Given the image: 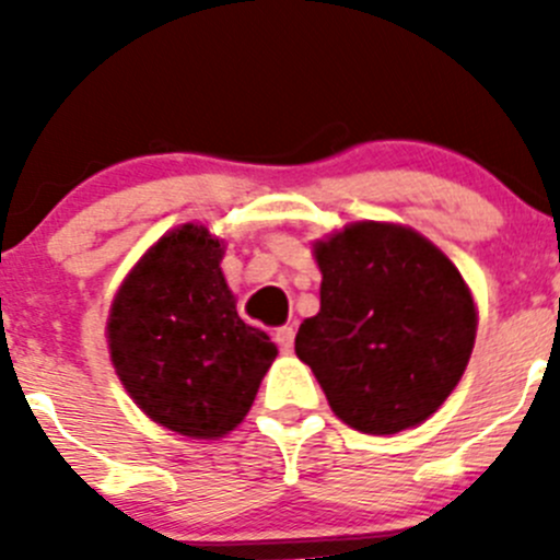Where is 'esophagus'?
Returning a JSON list of instances; mask_svg holds the SVG:
<instances>
[{
    "label": "esophagus",
    "mask_w": 560,
    "mask_h": 560,
    "mask_svg": "<svg viewBox=\"0 0 560 560\" xmlns=\"http://www.w3.org/2000/svg\"><path fill=\"white\" fill-rule=\"evenodd\" d=\"M273 341L279 343L281 352H292V343H295V330H292L290 325L279 327V330L273 332Z\"/></svg>",
    "instance_id": "obj_1"
}]
</instances>
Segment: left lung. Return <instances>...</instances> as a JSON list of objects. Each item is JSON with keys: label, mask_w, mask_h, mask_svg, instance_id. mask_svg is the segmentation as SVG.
I'll return each mask as SVG.
<instances>
[{"label": "left lung", "mask_w": 560, "mask_h": 560, "mask_svg": "<svg viewBox=\"0 0 560 560\" xmlns=\"http://www.w3.org/2000/svg\"><path fill=\"white\" fill-rule=\"evenodd\" d=\"M314 254L319 314L298 330V358L347 425H420L471 358L477 312L463 276L431 241L395 224H349Z\"/></svg>", "instance_id": "1"}]
</instances>
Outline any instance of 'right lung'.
Returning <instances> with one entry per match:
<instances>
[{
	"label": "right lung",
	"mask_w": 560,
	"mask_h": 560,
	"mask_svg": "<svg viewBox=\"0 0 560 560\" xmlns=\"http://www.w3.org/2000/svg\"><path fill=\"white\" fill-rule=\"evenodd\" d=\"M222 254L206 228L173 230L127 276L107 322L113 365L135 404L195 439L233 431L279 354L235 312Z\"/></svg>",
	"instance_id": "add662e5"
}]
</instances>
